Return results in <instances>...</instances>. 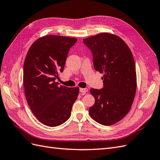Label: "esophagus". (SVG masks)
<instances>
[{
    "instance_id": "obj_1",
    "label": "esophagus",
    "mask_w": 160,
    "mask_h": 160,
    "mask_svg": "<svg viewBox=\"0 0 160 160\" xmlns=\"http://www.w3.org/2000/svg\"><path fill=\"white\" fill-rule=\"evenodd\" d=\"M88 91V89L87 88H82L80 89V92L82 93V94H84L87 92Z\"/></svg>"
}]
</instances>
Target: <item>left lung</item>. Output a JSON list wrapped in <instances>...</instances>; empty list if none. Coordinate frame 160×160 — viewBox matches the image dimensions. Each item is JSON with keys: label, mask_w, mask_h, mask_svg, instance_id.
Masks as SVG:
<instances>
[{"label": "left lung", "mask_w": 160, "mask_h": 160, "mask_svg": "<svg viewBox=\"0 0 160 160\" xmlns=\"http://www.w3.org/2000/svg\"><path fill=\"white\" fill-rule=\"evenodd\" d=\"M83 42L92 53L95 70L103 73V88L90 90L95 103L89 108V114L102 125L114 124L128 113L136 94L132 52L122 38L109 33L84 38Z\"/></svg>", "instance_id": "obj_1"}]
</instances>
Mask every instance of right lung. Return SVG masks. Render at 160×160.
<instances>
[{"mask_svg": "<svg viewBox=\"0 0 160 160\" xmlns=\"http://www.w3.org/2000/svg\"><path fill=\"white\" fill-rule=\"evenodd\" d=\"M77 39L48 35L31 45L23 65V86L28 104L43 124L55 127L71 116L79 88L59 85L55 80L63 72L68 52Z\"/></svg>", "mask_w": 160, "mask_h": 160, "instance_id": "1", "label": "right lung"}]
</instances>
